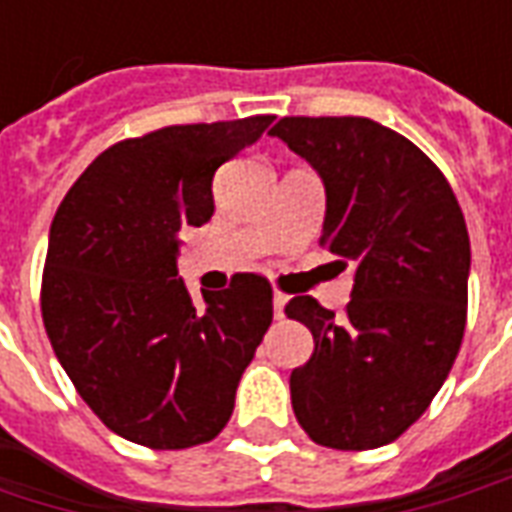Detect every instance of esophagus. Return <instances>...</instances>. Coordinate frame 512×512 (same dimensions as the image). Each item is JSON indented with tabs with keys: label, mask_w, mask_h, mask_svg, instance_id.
I'll return each instance as SVG.
<instances>
[{
	"label": "esophagus",
	"mask_w": 512,
	"mask_h": 512,
	"mask_svg": "<svg viewBox=\"0 0 512 512\" xmlns=\"http://www.w3.org/2000/svg\"><path fill=\"white\" fill-rule=\"evenodd\" d=\"M285 304H288V296L274 293V318H285Z\"/></svg>",
	"instance_id": "esophagus-1"
}]
</instances>
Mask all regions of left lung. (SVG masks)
<instances>
[{
    "instance_id": "obj_1",
    "label": "left lung",
    "mask_w": 512,
    "mask_h": 512,
    "mask_svg": "<svg viewBox=\"0 0 512 512\" xmlns=\"http://www.w3.org/2000/svg\"><path fill=\"white\" fill-rule=\"evenodd\" d=\"M326 189L321 244L354 290L343 318L312 296L288 318L312 332L290 373L299 425L332 450H373L417 422L444 384L466 329L469 233L439 167L367 117H282L271 128Z\"/></svg>"
}]
</instances>
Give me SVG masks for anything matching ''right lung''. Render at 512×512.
Instances as JSON below:
<instances>
[{
    "mask_svg": "<svg viewBox=\"0 0 512 512\" xmlns=\"http://www.w3.org/2000/svg\"><path fill=\"white\" fill-rule=\"evenodd\" d=\"M271 115L167 126L117 142L76 180L51 222L40 310L51 348L117 436L186 450L219 436L271 326V285L235 274L191 299L180 227L213 216V175Z\"/></svg>",
    "mask_w": 512,
    "mask_h": 512,
    "instance_id": "right-lung-1",
    "label": "right lung"
}]
</instances>
